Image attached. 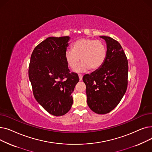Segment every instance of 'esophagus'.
<instances>
[{
  "mask_svg": "<svg viewBox=\"0 0 152 152\" xmlns=\"http://www.w3.org/2000/svg\"><path fill=\"white\" fill-rule=\"evenodd\" d=\"M79 81H81L83 79V75H79Z\"/></svg>",
  "mask_w": 152,
  "mask_h": 152,
  "instance_id": "34e87169",
  "label": "esophagus"
}]
</instances>
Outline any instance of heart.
<instances>
[{"label":"heart","mask_w":152,"mask_h":152,"mask_svg":"<svg viewBox=\"0 0 152 152\" xmlns=\"http://www.w3.org/2000/svg\"><path fill=\"white\" fill-rule=\"evenodd\" d=\"M107 57V48L101 41L90 38H80L73 44V50L68 49L65 53V59L68 66L74 69L79 61L80 63L75 71L85 72L91 68L97 70L102 67Z\"/></svg>","instance_id":"heart-1"}]
</instances>
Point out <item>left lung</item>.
I'll list each match as a JSON object with an SVG mask.
<instances>
[{"instance_id": "obj_1", "label": "left lung", "mask_w": 152, "mask_h": 152, "mask_svg": "<svg viewBox=\"0 0 152 152\" xmlns=\"http://www.w3.org/2000/svg\"><path fill=\"white\" fill-rule=\"evenodd\" d=\"M107 44V57L100 68L83 80L86 86L87 103L97 114H106L113 110L126 91L128 62L122 47L108 36H100Z\"/></svg>"}]
</instances>
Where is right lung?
Listing matches in <instances>:
<instances>
[{"label":"right lung","instance_id":"1","mask_svg":"<svg viewBox=\"0 0 152 152\" xmlns=\"http://www.w3.org/2000/svg\"><path fill=\"white\" fill-rule=\"evenodd\" d=\"M69 36L49 37L37 45L31 56L29 79L37 102L50 114L63 116L73 105L71 94L79 82L65 59Z\"/></svg>","mask_w":152,"mask_h":152}]
</instances>
